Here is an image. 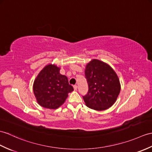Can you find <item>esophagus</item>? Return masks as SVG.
Segmentation results:
<instances>
[{"mask_svg":"<svg viewBox=\"0 0 152 152\" xmlns=\"http://www.w3.org/2000/svg\"><path fill=\"white\" fill-rule=\"evenodd\" d=\"M73 87H74V89H75V91H76V90H77V86H76V85H75V86H73Z\"/></svg>","mask_w":152,"mask_h":152,"instance_id":"esophagus-1","label":"esophagus"}]
</instances>
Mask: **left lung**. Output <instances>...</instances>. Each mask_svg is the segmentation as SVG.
I'll list each match as a JSON object with an SVG mask.
<instances>
[{"label":"left lung","mask_w":152,"mask_h":152,"mask_svg":"<svg viewBox=\"0 0 152 152\" xmlns=\"http://www.w3.org/2000/svg\"><path fill=\"white\" fill-rule=\"evenodd\" d=\"M85 75L89 86L87 95L83 97L87 106L96 111L111 107L121 89L115 70L107 63L93 59L86 65Z\"/></svg>","instance_id":"obj_1"}]
</instances>
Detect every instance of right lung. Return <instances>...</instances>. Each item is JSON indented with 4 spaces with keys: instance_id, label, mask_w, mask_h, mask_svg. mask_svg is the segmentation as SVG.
Here are the masks:
<instances>
[{
    "instance_id": "1",
    "label": "right lung",
    "mask_w": 152,
    "mask_h": 152,
    "mask_svg": "<svg viewBox=\"0 0 152 152\" xmlns=\"http://www.w3.org/2000/svg\"><path fill=\"white\" fill-rule=\"evenodd\" d=\"M59 70L56 65L48 64L41 70L34 82L33 91L37 102L45 108L58 109L74 90L67 77L61 75Z\"/></svg>"
}]
</instances>
